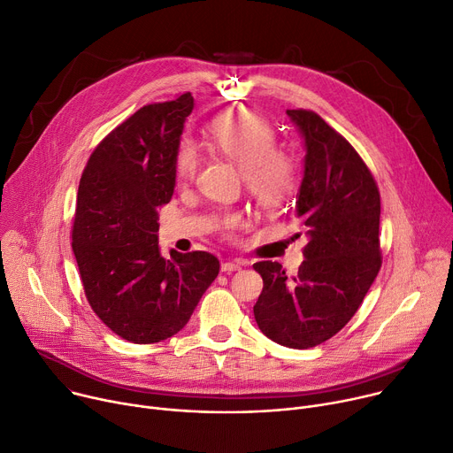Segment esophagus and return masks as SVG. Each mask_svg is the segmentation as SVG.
Wrapping results in <instances>:
<instances>
[{
  "label": "esophagus",
  "mask_w": 453,
  "mask_h": 453,
  "mask_svg": "<svg viewBox=\"0 0 453 453\" xmlns=\"http://www.w3.org/2000/svg\"><path fill=\"white\" fill-rule=\"evenodd\" d=\"M242 262H224L222 264V273H233V271H238V269H242Z\"/></svg>",
  "instance_id": "esophagus-1"
}]
</instances>
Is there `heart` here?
I'll return each mask as SVG.
<instances>
[{"label": "heart", "instance_id": "heart-1", "mask_svg": "<svg viewBox=\"0 0 453 453\" xmlns=\"http://www.w3.org/2000/svg\"><path fill=\"white\" fill-rule=\"evenodd\" d=\"M211 146L242 170L245 189L264 213H278L296 191L298 175L293 158L276 148V132L260 113L242 110L213 120L208 130ZM198 166V153L189 141H182L175 153L179 182L191 180ZM224 231L238 226V215L219 219Z\"/></svg>", "mask_w": 453, "mask_h": 453}]
</instances>
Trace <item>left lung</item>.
<instances>
[{
	"instance_id": "8db88e82",
	"label": "left lung",
	"mask_w": 453,
	"mask_h": 453,
	"mask_svg": "<svg viewBox=\"0 0 453 453\" xmlns=\"http://www.w3.org/2000/svg\"><path fill=\"white\" fill-rule=\"evenodd\" d=\"M305 139L296 200L303 264L287 278L278 262H258L264 289L253 307L260 331L289 349L338 334L359 309L381 267V196L354 146L312 110H287Z\"/></svg>"
}]
</instances>
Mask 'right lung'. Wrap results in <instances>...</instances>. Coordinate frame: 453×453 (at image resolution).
<instances>
[{
	"label": "right lung",
	"mask_w": 453,
	"mask_h": 453,
	"mask_svg": "<svg viewBox=\"0 0 453 453\" xmlns=\"http://www.w3.org/2000/svg\"><path fill=\"white\" fill-rule=\"evenodd\" d=\"M189 92L122 120L92 151L79 182L72 250L92 311L122 340L177 334L220 271L215 255L158 251L157 208L175 188V153Z\"/></svg>",
	"instance_id": "add662e5"
}]
</instances>
